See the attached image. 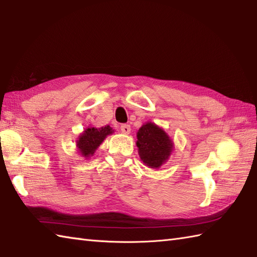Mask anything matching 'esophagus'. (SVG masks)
Here are the masks:
<instances>
[{
	"instance_id": "1",
	"label": "esophagus",
	"mask_w": 257,
	"mask_h": 257,
	"mask_svg": "<svg viewBox=\"0 0 257 257\" xmlns=\"http://www.w3.org/2000/svg\"><path fill=\"white\" fill-rule=\"evenodd\" d=\"M120 130H121V133L124 134V135H129L130 132H132V128H130V125L124 123V124H121L120 125Z\"/></svg>"
}]
</instances>
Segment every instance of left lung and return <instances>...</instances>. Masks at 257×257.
<instances>
[{
    "instance_id": "1",
    "label": "left lung",
    "mask_w": 257,
    "mask_h": 257,
    "mask_svg": "<svg viewBox=\"0 0 257 257\" xmlns=\"http://www.w3.org/2000/svg\"><path fill=\"white\" fill-rule=\"evenodd\" d=\"M137 147L140 159L145 165L159 169L170 157L173 143L162 128L156 123L147 122L137 133Z\"/></svg>"
}]
</instances>
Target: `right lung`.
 Listing matches in <instances>:
<instances>
[{"label":"right lung","instance_id":"right-lung-1","mask_svg":"<svg viewBox=\"0 0 257 257\" xmlns=\"http://www.w3.org/2000/svg\"><path fill=\"white\" fill-rule=\"evenodd\" d=\"M113 133L112 128L110 125H105V127L96 128V127H88L84 130V133L81 134L77 143V148L79 154L84 158H89L95 154L96 149L101 145V143L107 136L111 135Z\"/></svg>","mask_w":257,"mask_h":257}]
</instances>
